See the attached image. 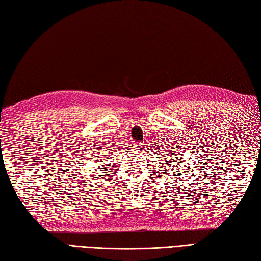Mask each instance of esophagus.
I'll list each match as a JSON object with an SVG mask.
<instances>
[{
	"label": "esophagus",
	"instance_id": "34e87169",
	"mask_svg": "<svg viewBox=\"0 0 261 261\" xmlns=\"http://www.w3.org/2000/svg\"><path fill=\"white\" fill-rule=\"evenodd\" d=\"M131 148L134 149V150H136V151H140L141 145H140V143H134V145H132V147H131Z\"/></svg>",
	"mask_w": 261,
	"mask_h": 261
}]
</instances>
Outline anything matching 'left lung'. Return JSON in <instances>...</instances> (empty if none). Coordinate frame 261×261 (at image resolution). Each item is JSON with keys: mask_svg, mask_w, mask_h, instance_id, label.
I'll use <instances>...</instances> for the list:
<instances>
[{"mask_svg": "<svg viewBox=\"0 0 261 261\" xmlns=\"http://www.w3.org/2000/svg\"><path fill=\"white\" fill-rule=\"evenodd\" d=\"M174 156H175V154H174Z\"/></svg>", "mask_w": 261, "mask_h": 261, "instance_id": "left-lung-1", "label": "left lung"}]
</instances>
